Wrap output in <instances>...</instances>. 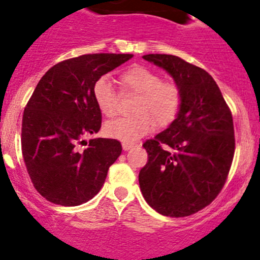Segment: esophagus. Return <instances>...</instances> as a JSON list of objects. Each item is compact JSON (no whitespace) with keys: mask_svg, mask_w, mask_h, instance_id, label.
<instances>
[{"mask_svg":"<svg viewBox=\"0 0 260 260\" xmlns=\"http://www.w3.org/2000/svg\"><path fill=\"white\" fill-rule=\"evenodd\" d=\"M135 142H128V141H123L122 142V146H123V150H125V151H127V150H129V149H132L133 146H135Z\"/></svg>","mask_w":260,"mask_h":260,"instance_id":"1","label":"esophagus"}]
</instances>
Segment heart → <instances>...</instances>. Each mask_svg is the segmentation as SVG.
Listing matches in <instances>:
<instances>
[{
	"label": "heart",
	"instance_id": "1",
	"mask_svg": "<svg viewBox=\"0 0 260 260\" xmlns=\"http://www.w3.org/2000/svg\"><path fill=\"white\" fill-rule=\"evenodd\" d=\"M119 82L125 91L137 93L133 115L106 123L105 133L111 138L133 141L151 132L155 122L160 127L171 124L181 109V89L176 83L161 81L154 70L142 65H132L119 74ZM94 103L105 116L118 111L119 97L108 77H100L93 84Z\"/></svg>",
	"mask_w": 260,
	"mask_h": 260
}]
</instances>
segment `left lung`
<instances>
[{
  "label": "left lung",
  "instance_id": "1",
  "mask_svg": "<svg viewBox=\"0 0 260 260\" xmlns=\"http://www.w3.org/2000/svg\"><path fill=\"white\" fill-rule=\"evenodd\" d=\"M145 60L166 69L181 89L172 124L142 146L147 163L140 188L152 209L167 217H188L222 191L235 154L232 113L212 75L174 55L150 53Z\"/></svg>",
  "mask_w": 260,
  "mask_h": 260
}]
</instances>
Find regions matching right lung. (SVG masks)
Listing matches in <instances>:
<instances>
[{"label":"right lung","instance_id":"add662e5","mask_svg":"<svg viewBox=\"0 0 260 260\" xmlns=\"http://www.w3.org/2000/svg\"><path fill=\"white\" fill-rule=\"evenodd\" d=\"M132 57L82 55L53 65L38 82L24 109L21 152L31 183L46 200L77 207L101 190L122 145L113 138L84 141L101 128L92 89L100 77Z\"/></svg>","mask_w":260,"mask_h":260}]
</instances>
